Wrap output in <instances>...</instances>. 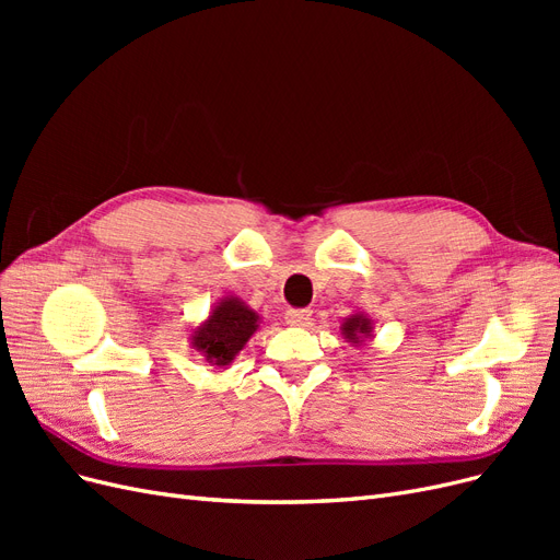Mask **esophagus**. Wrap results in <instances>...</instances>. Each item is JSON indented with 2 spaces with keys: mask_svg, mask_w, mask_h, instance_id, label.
<instances>
[{
  "mask_svg": "<svg viewBox=\"0 0 560 560\" xmlns=\"http://www.w3.org/2000/svg\"><path fill=\"white\" fill-rule=\"evenodd\" d=\"M287 325L292 327H308L311 325V311H303V308H290L284 313Z\"/></svg>",
  "mask_w": 560,
  "mask_h": 560,
  "instance_id": "1",
  "label": "esophagus"
}]
</instances>
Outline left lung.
<instances>
[{"mask_svg": "<svg viewBox=\"0 0 560 560\" xmlns=\"http://www.w3.org/2000/svg\"><path fill=\"white\" fill-rule=\"evenodd\" d=\"M341 336L346 338L350 346L360 348L369 341V338H374V319H371L362 311L352 313L341 322Z\"/></svg>", "mask_w": 560, "mask_h": 560, "instance_id": "1", "label": "left lung"}]
</instances>
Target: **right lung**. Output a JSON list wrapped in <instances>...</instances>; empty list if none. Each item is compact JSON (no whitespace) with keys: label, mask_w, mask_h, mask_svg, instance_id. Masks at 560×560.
Segmentation results:
<instances>
[{"label":"right lung","mask_w":560,"mask_h":560,"mask_svg":"<svg viewBox=\"0 0 560 560\" xmlns=\"http://www.w3.org/2000/svg\"><path fill=\"white\" fill-rule=\"evenodd\" d=\"M259 322L257 311H252L243 299L229 294L219 299L210 308V315L191 329L189 343L208 364L229 366L257 334Z\"/></svg>","instance_id":"1"}]
</instances>
